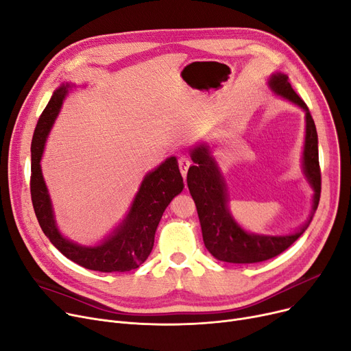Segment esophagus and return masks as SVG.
Returning <instances> with one entry per match:
<instances>
[{
  "mask_svg": "<svg viewBox=\"0 0 351 351\" xmlns=\"http://www.w3.org/2000/svg\"><path fill=\"white\" fill-rule=\"evenodd\" d=\"M178 163H179V169H180V173H182L183 179H186V173H188V169H189V166H191L189 158L180 156L179 160H178Z\"/></svg>",
  "mask_w": 351,
  "mask_h": 351,
  "instance_id": "1",
  "label": "esophagus"
}]
</instances>
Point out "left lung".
Instances as JSON below:
<instances>
[{
  "label": "left lung",
  "instance_id": "obj_1",
  "mask_svg": "<svg viewBox=\"0 0 351 351\" xmlns=\"http://www.w3.org/2000/svg\"><path fill=\"white\" fill-rule=\"evenodd\" d=\"M269 86L306 112V139L303 151V171L311 185L313 208L310 219L298 232L286 236H266L247 233L239 226L228 209V189L219 166L210 155L208 145H200L191 152L195 162L188 171V188L195 200L199 222L206 249L217 261L228 263H257L271 259L290 247L303 234L315 215L322 192V173L319 165L317 131L304 101L294 92L287 75L274 73Z\"/></svg>",
  "mask_w": 351,
  "mask_h": 351
}]
</instances>
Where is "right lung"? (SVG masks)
<instances>
[{
    "instance_id": "right-lung-1",
    "label": "right lung",
    "mask_w": 351,
    "mask_h": 351,
    "mask_svg": "<svg viewBox=\"0 0 351 351\" xmlns=\"http://www.w3.org/2000/svg\"><path fill=\"white\" fill-rule=\"evenodd\" d=\"M69 85H62L53 92L34 131L29 186L35 216L49 242L69 261L85 269L104 273L134 270L151 254L160 217L171 200L183 189L178 160L175 156H171L145 176L131 210L114 233L101 245L88 247L68 241L55 223L51 199L40 165L47 136L60 112Z\"/></svg>"
}]
</instances>
